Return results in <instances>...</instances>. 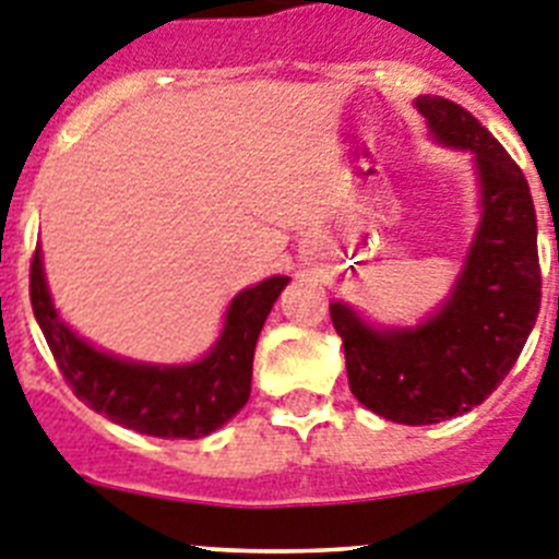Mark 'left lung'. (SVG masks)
<instances>
[{
    "instance_id": "obj_1",
    "label": "left lung",
    "mask_w": 559,
    "mask_h": 559,
    "mask_svg": "<svg viewBox=\"0 0 559 559\" xmlns=\"http://www.w3.org/2000/svg\"><path fill=\"white\" fill-rule=\"evenodd\" d=\"M437 145L471 156L476 229L451 290L414 324H380L330 302L360 406L400 426H433L481 406L515 367L540 310L537 218L521 167L473 114L414 100Z\"/></svg>"
}]
</instances>
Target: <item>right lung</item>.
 I'll list each match as a JSON object with an SVG mask.
<instances>
[{"instance_id":"1","label":"right lung","mask_w":559,"mask_h":559,"mask_svg":"<svg viewBox=\"0 0 559 559\" xmlns=\"http://www.w3.org/2000/svg\"><path fill=\"white\" fill-rule=\"evenodd\" d=\"M290 276L274 274L237 290L210 349L187 364H151L95 347L58 313L44 274L41 246L29 265V302L78 397L111 423L159 439H201L249 403L257 338Z\"/></svg>"}]
</instances>
